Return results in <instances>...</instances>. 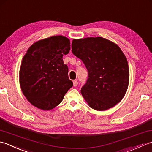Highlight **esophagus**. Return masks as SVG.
Segmentation results:
<instances>
[{"mask_svg": "<svg viewBox=\"0 0 152 152\" xmlns=\"http://www.w3.org/2000/svg\"><path fill=\"white\" fill-rule=\"evenodd\" d=\"M73 83L74 86H77V85H78V81H77V80H74L73 81Z\"/></svg>", "mask_w": 152, "mask_h": 152, "instance_id": "esophagus-1", "label": "esophagus"}]
</instances>
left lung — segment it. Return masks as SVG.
<instances>
[{
    "label": "left lung",
    "instance_id": "left-lung-1",
    "mask_svg": "<svg viewBox=\"0 0 152 152\" xmlns=\"http://www.w3.org/2000/svg\"><path fill=\"white\" fill-rule=\"evenodd\" d=\"M72 48L88 71V79L80 92L90 107L104 111L118 104L129 82L127 60L119 46L98 37L73 39Z\"/></svg>",
    "mask_w": 152,
    "mask_h": 152
}]
</instances>
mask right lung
Masks as SVG:
<instances>
[{"mask_svg":"<svg viewBox=\"0 0 152 152\" xmlns=\"http://www.w3.org/2000/svg\"><path fill=\"white\" fill-rule=\"evenodd\" d=\"M70 50V41L62 35L34 43L23 58L20 83L23 94L33 106L49 110L62 101L73 86L63 56Z\"/></svg>","mask_w":152,"mask_h":152,"instance_id":"right-lung-1","label":"right lung"}]
</instances>
